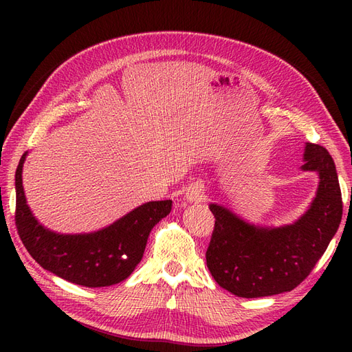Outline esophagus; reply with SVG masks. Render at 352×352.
I'll list each match as a JSON object with an SVG mask.
<instances>
[{
  "instance_id": "1",
  "label": "esophagus",
  "mask_w": 352,
  "mask_h": 352,
  "mask_svg": "<svg viewBox=\"0 0 352 352\" xmlns=\"http://www.w3.org/2000/svg\"><path fill=\"white\" fill-rule=\"evenodd\" d=\"M206 198L204 195V186L201 184H192L186 190V199L190 202H199Z\"/></svg>"
}]
</instances>
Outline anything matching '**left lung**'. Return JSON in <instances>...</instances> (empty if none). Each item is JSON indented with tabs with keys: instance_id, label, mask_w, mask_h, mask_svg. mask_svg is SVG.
<instances>
[{
	"instance_id": "left-lung-1",
	"label": "left lung",
	"mask_w": 352,
	"mask_h": 352,
	"mask_svg": "<svg viewBox=\"0 0 352 352\" xmlns=\"http://www.w3.org/2000/svg\"><path fill=\"white\" fill-rule=\"evenodd\" d=\"M304 170L320 175L317 195L291 226L263 229L211 204L214 229L206 252L214 280L242 298L292 291L314 269L342 219V194L333 158L317 144L305 146Z\"/></svg>"
}]
</instances>
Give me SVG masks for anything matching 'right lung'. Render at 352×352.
Wrapping results in <instances>:
<instances>
[{"instance_id": "add662e5", "label": "right lung", "mask_w": 352, "mask_h": 352, "mask_svg": "<svg viewBox=\"0 0 352 352\" xmlns=\"http://www.w3.org/2000/svg\"><path fill=\"white\" fill-rule=\"evenodd\" d=\"M22 155L16 170V228L34 260L72 283L100 287L129 278L142 260L148 235L172 210V201H151L111 226L88 235H58L42 228L26 206Z\"/></svg>"}]
</instances>
